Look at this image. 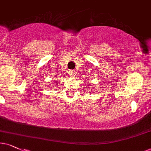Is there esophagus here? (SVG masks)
<instances>
[{"instance_id": "1", "label": "esophagus", "mask_w": 151, "mask_h": 151, "mask_svg": "<svg viewBox=\"0 0 151 151\" xmlns=\"http://www.w3.org/2000/svg\"><path fill=\"white\" fill-rule=\"evenodd\" d=\"M75 73H76V72H74V70H70L68 72L69 75H70V77H73V76H74V74H75Z\"/></svg>"}]
</instances>
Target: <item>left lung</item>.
Wrapping results in <instances>:
<instances>
[{
    "label": "left lung",
    "mask_w": 151,
    "mask_h": 151,
    "mask_svg": "<svg viewBox=\"0 0 151 151\" xmlns=\"http://www.w3.org/2000/svg\"><path fill=\"white\" fill-rule=\"evenodd\" d=\"M87 85H88V84H87Z\"/></svg>",
    "instance_id": "obj_1"
}]
</instances>
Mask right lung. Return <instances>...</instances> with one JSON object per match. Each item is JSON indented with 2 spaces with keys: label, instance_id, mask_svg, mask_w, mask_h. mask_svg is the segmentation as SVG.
<instances>
[{
  "label": "right lung",
  "instance_id": "right-lung-1",
  "mask_svg": "<svg viewBox=\"0 0 151 151\" xmlns=\"http://www.w3.org/2000/svg\"><path fill=\"white\" fill-rule=\"evenodd\" d=\"M56 85H58V84H56Z\"/></svg>",
  "mask_w": 151,
  "mask_h": 151
}]
</instances>
